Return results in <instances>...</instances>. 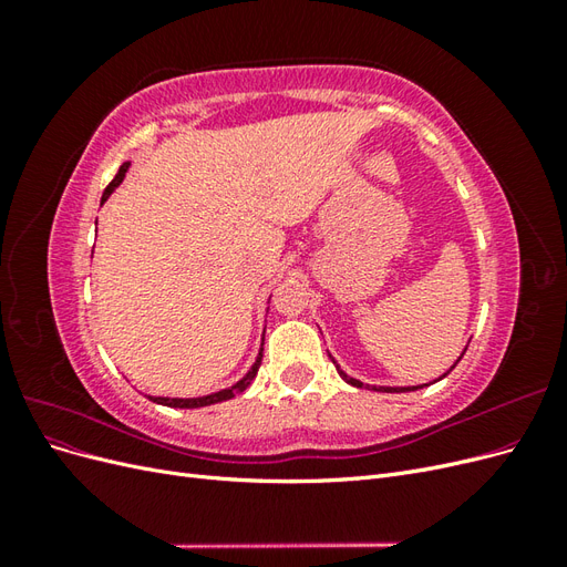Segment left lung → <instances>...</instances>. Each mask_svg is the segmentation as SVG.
I'll return each instance as SVG.
<instances>
[{"label":"left lung","instance_id":"obj_1","mask_svg":"<svg viewBox=\"0 0 567 567\" xmlns=\"http://www.w3.org/2000/svg\"><path fill=\"white\" fill-rule=\"evenodd\" d=\"M463 352H466V350H463ZM333 359V357H331ZM461 359V357H458ZM458 359H456V364H458ZM333 364H336V359H333ZM454 364V367H456ZM452 367V369H454ZM336 369H338V373L342 375V381H346V383H350V385H354V388H364V383L362 381H357V379H350V375L346 373V371H340V367L336 364ZM444 375H447V373H444ZM369 388V385H367ZM373 390H385V392H406V390H419V388H373Z\"/></svg>","mask_w":567,"mask_h":567}]
</instances>
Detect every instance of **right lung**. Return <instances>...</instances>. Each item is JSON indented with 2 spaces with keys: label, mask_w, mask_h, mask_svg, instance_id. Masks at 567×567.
Listing matches in <instances>:
<instances>
[{
  "label": "right lung",
  "mask_w": 567,
  "mask_h": 567,
  "mask_svg": "<svg viewBox=\"0 0 567 567\" xmlns=\"http://www.w3.org/2000/svg\"><path fill=\"white\" fill-rule=\"evenodd\" d=\"M127 167H130V163H123V165H120L117 175H115V177H113V182L106 186L104 196H101V203L109 200V196L115 192V186L125 179ZM260 364H262V348H260V354H257V359H255V364L250 367V371L244 375L241 381H238V383H236V385H231V388H227V390H219V392H213V394H205V398H188V400H182V398H148V400L158 402V404H165V406H175V409H198V406H208V404L225 402V400H231L234 394L244 392V390L252 383V379L257 375V369H260Z\"/></svg>",
  "instance_id": "obj_1"
}]
</instances>
